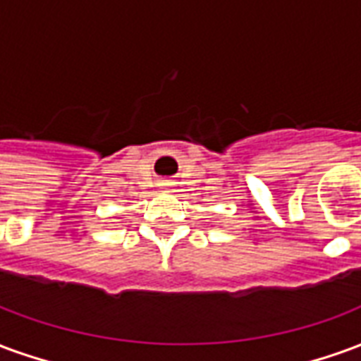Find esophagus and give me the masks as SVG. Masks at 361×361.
<instances>
[{
    "instance_id": "34e87169",
    "label": "esophagus",
    "mask_w": 361,
    "mask_h": 361,
    "mask_svg": "<svg viewBox=\"0 0 361 361\" xmlns=\"http://www.w3.org/2000/svg\"><path fill=\"white\" fill-rule=\"evenodd\" d=\"M164 185H166V183H164Z\"/></svg>"
}]
</instances>
